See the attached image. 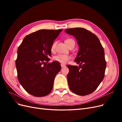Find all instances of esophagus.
<instances>
[{"label":"esophagus","mask_w":122,"mask_h":122,"mask_svg":"<svg viewBox=\"0 0 122 122\" xmlns=\"http://www.w3.org/2000/svg\"><path fill=\"white\" fill-rule=\"evenodd\" d=\"M61 68H62V67H65V66H66V65H64V64H61Z\"/></svg>","instance_id":"1"}]
</instances>
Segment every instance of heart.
Wrapping results in <instances>:
<instances>
[{"label":"heart","mask_w":122,"mask_h":122,"mask_svg":"<svg viewBox=\"0 0 122 122\" xmlns=\"http://www.w3.org/2000/svg\"><path fill=\"white\" fill-rule=\"evenodd\" d=\"M72 42H74V40L72 39H67L65 41V43L68 47L70 44V43H71ZM55 45H56V43H54L52 44V46H51V50L52 51H53L54 50ZM70 58H71V57H70V56H69L68 55L59 54L57 55H55V56L54 57V60L58 62H61V63L66 64L68 61L70 60Z\"/></svg>","instance_id":"b5f03b06"}]
</instances>
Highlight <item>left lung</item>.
<instances>
[{"label": "left lung", "mask_w": 122, "mask_h": 122, "mask_svg": "<svg viewBox=\"0 0 122 122\" xmlns=\"http://www.w3.org/2000/svg\"><path fill=\"white\" fill-rule=\"evenodd\" d=\"M77 40L79 50L74 61L80 64L67 65V79L70 90L75 94L85 96L95 91L104 77L106 62L104 50L95 34L83 28L65 30Z\"/></svg>", "instance_id": "8db88e82"}]
</instances>
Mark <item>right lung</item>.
<instances>
[{
    "instance_id": "1",
    "label": "right lung",
    "mask_w": 122,
    "mask_h": 122,
    "mask_svg": "<svg viewBox=\"0 0 122 122\" xmlns=\"http://www.w3.org/2000/svg\"><path fill=\"white\" fill-rule=\"evenodd\" d=\"M61 31L41 29L32 32L25 36L18 47L16 61L18 79L29 94L43 97L52 91L55 77L61 67L55 61L48 63V56L51 55L54 41Z\"/></svg>"
}]
</instances>
